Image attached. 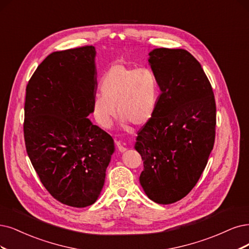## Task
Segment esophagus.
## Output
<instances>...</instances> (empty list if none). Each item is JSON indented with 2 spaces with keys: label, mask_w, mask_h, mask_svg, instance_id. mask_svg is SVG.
<instances>
[{
  "label": "esophagus",
  "mask_w": 249,
  "mask_h": 249,
  "mask_svg": "<svg viewBox=\"0 0 249 249\" xmlns=\"http://www.w3.org/2000/svg\"><path fill=\"white\" fill-rule=\"evenodd\" d=\"M116 145H117V148H118V150L121 152V153H123V152H125L126 151V148L125 146L123 145V143L121 142H119V141H116Z\"/></svg>",
  "instance_id": "1"
}]
</instances>
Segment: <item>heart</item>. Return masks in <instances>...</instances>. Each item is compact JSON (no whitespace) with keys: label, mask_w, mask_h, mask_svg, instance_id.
<instances>
[{"label":"heart","mask_w":249,"mask_h":249,"mask_svg":"<svg viewBox=\"0 0 249 249\" xmlns=\"http://www.w3.org/2000/svg\"><path fill=\"white\" fill-rule=\"evenodd\" d=\"M99 88L101 94L95 95L92 113L104 128L112 125L115 106L124 121L142 126L150 121L158 104V79L149 68L115 64L106 71Z\"/></svg>","instance_id":"1"}]
</instances>
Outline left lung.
Wrapping results in <instances>:
<instances>
[{"label": "left lung", "mask_w": 249, "mask_h": 249, "mask_svg": "<svg viewBox=\"0 0 249 249\" xmlns=\"http://www.w3.org/2000/svg\"><path fill=\"white\" fill-rule=\"evenodd\" d=\"M149 62L161 94L150 121L137 132L143 170L140 182L156 203L170 204L196 186L213 149L216 106L199 61L183 49L158 48Z\"/></svg>", "instance_id": "obj_1"}]
</instances>
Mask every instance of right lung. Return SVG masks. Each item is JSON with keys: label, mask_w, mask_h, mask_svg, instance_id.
Here are the masks:
<instances>
[{"label": "right lung", "mask_w": 249, "mask_h": 249, "mask_svg": "<svg viewBox=\"0 0 249 249\" xmlns=\"http://www.w3.org/2000/svg\"><path fill=\"white\" fill-rule=\"evenodd\" d=\"M95 48L52 52L26 86V153L45 189L71 207L93 204L114 153L108 133L87 116L97 88Z\"/></svg>", "instance_id": "1"}]
</instances>
